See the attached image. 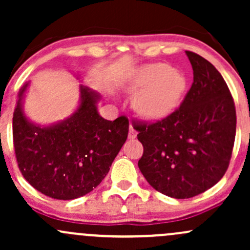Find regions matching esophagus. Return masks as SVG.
I'll list each match as a JSON object with an SVG mask.
<instances>
[{
    "mask_svg": "<svg viewBox=\"0 0 250 250\" xmlns=\"http://www.w3.org/2000/svg\"><path fill=\"white\" fill-rule=\"evenodd\" d=\"M137 135V131L135 130V129L133 128V125H130V128H129V133H128V137L129 139H135Z\"/></svg>",
    "mask_w": 250,
    "mask_h": 250,
    "instance_id": "obj_1",
    "label": "esophagus"
}]
</instances>
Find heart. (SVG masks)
Returning a JSON list of instances; mask_svg holds the SVG:
<instances>
[{"label": "heart", "instance_id": "b5f03b06", "mask_svg": "<svg viewBox=\"0 0 250 250\" xmlns=\"http://www.w3.org/2000/svg\"><path fill=\"white\" fill-rule=\"evenodd\" d=\"M186 88L185 74L162 62L140 68L129 84L131 93L143 91L137 96L135 105L149 119H159L171 113L179 104Z\"/></svg>", "mask_w": 250, "mask_h": 250}]
</instances>
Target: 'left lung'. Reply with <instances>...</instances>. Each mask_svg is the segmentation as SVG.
Returning a JSON list of instances; mask_svg holds the SVG:
<instances>
[{
  "label": "left lung",
  "mask_w": 250,
  "mask_h": 250,
  "mask_svg": "<svg viewBox=\"0 0 250 250\" xmlns=\"http://www.w3.org/2000/svg\"><path fill=\"white\" fill-rule=\"evenodd\" d=\"M194 81L180 107L155 122H133L143 146L139 168L149 185L174 199H189L226 174L236 134L230 90L210 62L186 51Z\"/></svg>",
  "instance_id": "8db88e82"
}]
</instances>
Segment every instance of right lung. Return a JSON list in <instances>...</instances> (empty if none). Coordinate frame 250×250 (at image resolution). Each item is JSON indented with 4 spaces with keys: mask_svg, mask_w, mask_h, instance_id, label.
Listing matches in <instances>:
<instances>
[{
    "mask_svg": "<svg viewBox=\"0 0 250 250\" xmlns=\"http://www.w3.org/2000/svg\"><path fill=\"white\" fill-rule=\"evenodd\" d=\"M21 89L13 116V140L19 169L36 190L56 200L90 193L108 174L129 130L127 116L114 121L97 113L99 94L81 85V104L69 119L39 127L25 119Z\"/></svg>",
    "mask_w": 250,
    "mask_h": 250,
    "instance_id": "add662e5",
    "label": "right lung"
}]
</instances>
